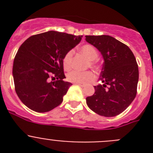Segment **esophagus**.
<instances>
[{"label": "esophagus", "instance_id": "esophagus-1", "mask_svg": "<svg viewBox=\"0 0 153 153\" xmlns=\"http://www.w3.org/2000/svg\"><path fill=\"white\" fill-rule=\"evenodd\" d=\"M75 84L78 85V86H82V87H83V86H85V85L83 84V83H75Z\"/></svg>", "mask_w": 153, "mask_h": 153}]
</instances>
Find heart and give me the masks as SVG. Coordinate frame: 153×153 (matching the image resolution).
Instances as JSON below:
<instances>
[{
  "label": "heart",
  "instance_id": "b5f03b06",
  "mask_svg": "<svg viewBox=\"0 0 153 153\" xmlns=\"http://www.w3.org/2000/svg\"><path fill=\"white\" fill-rule=\"evenodd\" d=\"M79 51L89 60L87 63V67H90L96 71L99 70L100 67L97 62V58L99 56V53L95 47L90 44H85L80 47ZM72 60L73 51H67L63 57V67L65 70H69L71 68ZM67 79L71 83H90L94 79V75L91 71L78 72L76 70H73L67 74Z\"/></svg>",
  "mask_w": 153,
  "mask_h": 153
}]
</instances>
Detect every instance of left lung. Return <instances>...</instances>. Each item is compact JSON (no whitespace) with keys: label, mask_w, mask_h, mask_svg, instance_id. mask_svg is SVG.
I'll list each match as a JSON object with an SVG mask.
<instances>
[{"label":"left lung","mask_w":153,"mask_h":153,"mask_svg":"<svg viewBox=\"0 0 153 153\" xmlns=\"http://www.w3.org/2000/svg\"><path fill=\"white\" fill-rule=\"evenodd\" d=\"M86 40L102 53L100 74L103 84L95 86V93L86 97V104L97 114L116 117L133 101L137 93L139 69L128 46L109 35L86 36Z\"/></svg>","instance_id":"obj_1"}]
</instances>
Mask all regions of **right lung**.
I'll list each match as a JSON object with an SVG mask.
<instances>
[{
  "label": "right lung",
  "instance_id": "add662e5",
  "mask_svg": "<svg viewBox=\"0 0 153 153\" xmlns=\"http://www.w3.org/2000/svg\"><path fill=\"white\" fill-rule=\"evenodd\" d=\"M81 39L51 30L30 36L21 44L13 60V76L16 93L25 106L45 113L63 102L72 85L63 80V57Z\"/></svg>",
  "mask_w": 153,
  "mask_h": 153
}]
</instances>
